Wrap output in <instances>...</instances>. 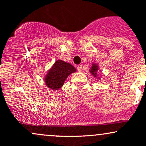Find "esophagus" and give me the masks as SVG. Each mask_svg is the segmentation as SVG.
Returning a JSON list of instances; mask_svg holds the SVG:
<instances>
[{"label":"esophagus","instance_id":"34e87169","mask_svg":"<svg viewBox=\"0 0 146 146\" xmlns=\"http://www.w3.org/2000/svg\"><path fill=\"white\" fill-rule=\"evenodd\" d=\"M77 70H78V72H80L82 71V65H78V66H77Z\"/></svg>","mask_w":146,"mask_h":146}]
</instances>
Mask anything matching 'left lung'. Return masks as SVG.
<instances>
[{"mask_svg": "<svg viewBox=\"0 0 146 146\" xmlns=\"http://www.w3.org/2000/svg\"><path fill=\"white\" fill-rule=\"evenodd\" d=\"M98 66L97 64H93V65H92V67L90 68V73H92V75H94V77H96L97 76V71H98Z\"/></svg>", "mask_w": 146, "mask_h": 146, "instance_id": "obj_1", "label": "left lung"}]
</instances>
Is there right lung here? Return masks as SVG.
I'll use <instances>...</instances> for the list:
<instances>
[{
	"label": "right lung",
	"mask_w": 146,
	"mask_h": 146,
	"mask_svg": "<svg viewBox=\"0 0 146 146\" xmlns=\"http://www.w3.org/2000/svg\"><path fill=\"white\" fill-rule=\"evenodd\" d=\"M75 71L76 69L71 64L58 60L48 71L44 82L50 89L58 90L63 86L68 75Z\"/></svg>",
	"instance_id": "obj_1"
}]
</instances>
